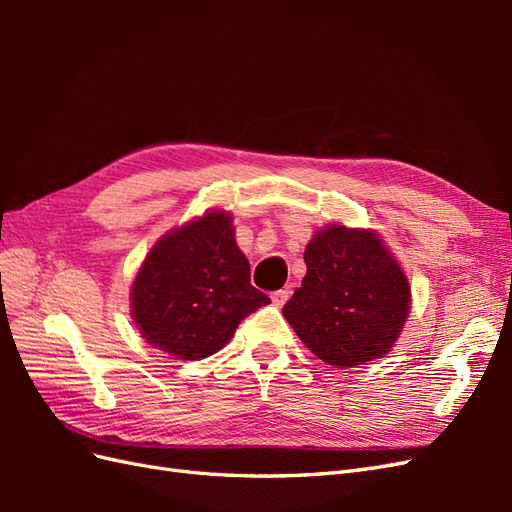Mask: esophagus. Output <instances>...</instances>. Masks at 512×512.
<instances>
[{
	"mask_svg": "<svg viewBox=\"0 0 512 512\" xmlns=\"http://www.w3.org/2000/svg\"><path fill=\"white\" fill-rule=\"evenodd\" d=\"M288 297H290L288 290H275V292H271V301H273L275 307H282L288 301Z\"/></svg>",
	"mask_w": 512,
	"mask_h": 512,
	"instance_id": "obj_1",
	"label": "esophagus"
}]
</instances>
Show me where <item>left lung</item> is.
<instances>
[{
  "label": "left lung",
  "instance_id": "8db88e82",
  "mask_svg": "<svg viewBox=\"0 0 512 512\" xmlns=\"http://www.w3.org/2000/svg\"><path fill=\"white\" fill-rule=\"evenodd\" d=\"M305 265L282 314L318 359L354 367L393 348L410 312V286L374 232L329 226L305 247Z\"/></svg>",
  "mask_w": 512,
  "mask_h": 512
}]
</instances>
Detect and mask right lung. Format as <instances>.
Returning a JSON list of instances; mask_svg holds the SVG:
<instances>
[{
    "label": "right lung",
    "mask_w": 512,
    "mask_h": 512,
    "mask_svg": "<svg viewBox=\"0 0 512 512\" xmlns=\"http://www.w3.org/2000/svg\"><path fill=\"white\" fill-rule=\"evenodd\" d=\"M271 303L250 284V262L230 215L213 211L156 243L132 288V316L147 344L175 359L218 352L239 322Z\"/></svg>",
    "instance_id": "1"
}]
</instances>
